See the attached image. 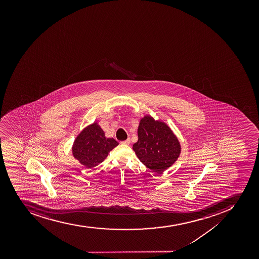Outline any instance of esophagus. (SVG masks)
I'll list each match as a JSON object with an SVG mask.
<instances>
[{"label":"esophagus","instance_id":"34e87169","mask_svg":"<svg viewBox=\"0 0 259 259\" xmlns=\"http://www.w3.org/2000/svg\"><path fill=\"white\" fill-rule=\"evenodd\" d=\"M121 144H125V145H129L131 143V140L130 138H127V139L126 140V141H123V142H121Z\"/></svg>","mask_w":259,"mask_h":259}]
</instances>
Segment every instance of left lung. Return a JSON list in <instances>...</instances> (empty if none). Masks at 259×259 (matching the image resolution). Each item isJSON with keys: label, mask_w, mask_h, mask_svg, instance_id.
I'll return each instance as SVG.
<instances>
[{"label": "left lung", "mask_w": 259, "mask_h": 259, "mask_svg": "<svg viewBox=\"0 0 259 259\" xmlns=\"http://www.w3.org/2000/svg\"><path fill=\"white\" fill-rule=\"evenodd\" d=\"M138 135L133 151L141 162L152 171H164L178 159L181 144L165 122L147 115L140 121Z\"/></svg>", "instance_id": "1"}]
</instances>
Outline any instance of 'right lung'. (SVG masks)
I'll use <instances>...</instances> for the list:
<instances>
[{
	"instance_id": "obj_1",
	"label": "right lung",
	"mask_w": 259,
	"mask_h": 259,
	"mask_svg": "<svg viewBox=\"0 0 259 259\" xmlns=\"http://www.w3.org/2000/svg\"><path fill=\"white\" fill-rule=\"evenodd\" d=\"M117 145L116 140L106 138L99 124L94 122L78 134L73 142L72 152L80 164L86 168H93L103 162Z\"/></svg>"
}]
</instances>
